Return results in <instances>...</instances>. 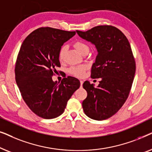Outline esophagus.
<instances>
[{"label":"esophagus","mask_w":152,"mask_h":152,"mask_svg":"<svg viewBox=\"0 0 152 152\" xmlns=\"http://www.w3.org/2000/svg\"><path fill=\"white\" fill-rule=\"evenodd\" d=\"M83 83H84V82H83L82 80H80V85H81V86H82Z\"/></svg>","instance_id":"esophagus-1"}]
</instances>
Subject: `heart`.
<instances>
[{"mask_svg": "<svg viewBox=\"0 0 152 152\" xmlns=\"http://www.w3.org/2000/svg\"><path fill=\"white\" fill-rule=\"evenodd\" d=\"M74 46L75 47V48L77 50L79 53L82 54L83 52L88 50L89 48L88 45L85 43L84 42H82V41H77V42L75 43ZM66 51V46L64 45L60 49L59 53V58L60 60H62L64 59V53H65ZM86 66L84 65H81V66H72L70 67L69 69H68V72L72 75L77 77H81L84 75V71L86 70Z\"/></svg>", "mask_w": 152, "mask_h": 152, "instance_id": "heart-1", "label": "heart"}]
</instances>
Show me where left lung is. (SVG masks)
I'll return each mask as SVG.
<instances>
[{
    "mask_svg": "<svg viewBox=\"0 0 152 152\" xmlns=\"http://www.w3.org/2000/svg\"><path fill=\"white\" fill-rule=\"evenodd\" d=\"M81 38L95 45L97 55L91 68V78H100L95 88L88 81L82 107L91 119L103 120L119 111L127 99L136 72V62L130 43L119 29L99 26L86 32L76 31Z\"/></svg>",
    "mask_w": 152,
    "mask_h": 152,
    "instance_id": "obj_1",
    "label": "left lung"
}]
</instances>
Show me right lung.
Wrapping results in <instances>:
<instances>
[{
  "label": "right lung",
  "instance_id": "right-lung-1",
  "mask_svg": "<svg viewBox=\"0 0 152 152\" xmlns=\"http://www.w3.org/2000/svg\"><path fill=\"white\" fill-rule=\"evenodd\" d=\"M75 32L40 28L23 42L16 59L15 79L23 99L31 111L44 119L64 113L67 102L80 86L79 80L68 76L60 84L52 79L60 67L59 53Z\"/></svg>",
  "mask_w": 152,
  "mask_h": 152
}]
</instances>
